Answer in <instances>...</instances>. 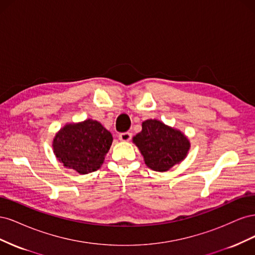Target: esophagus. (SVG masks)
Instances as JSON below:
<instances>
[{
    "label": "esophagus",
    "instance_id": "esophagus-1",
    "mask_svg": "<svg viewBox=\"0 0 255 255\" xmlns=\"http://www.w3.org/2000/svg\"><path fill=\"white\" fill-rule=\"evenodd\" d=\"M130 138H132V134H130L129 132H125V133L119 134V139L121 141H129Z\"/></svg>",
    "mask_w": 255,
    "mask_h": 255
}]
</instances>
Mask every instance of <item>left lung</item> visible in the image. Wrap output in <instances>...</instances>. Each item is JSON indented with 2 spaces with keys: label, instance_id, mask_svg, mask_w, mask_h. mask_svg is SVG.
I'll return each mask as SVG.
<instances>
[{
  "label": "left lung",
  "instance_id": "left-lung-1",
  "mask_svg": "<svg viewBox=\"0 0 255 255\" xmlns=\"http://www.w3.org/2000/svg\"><path fill=\"white\" fill-rule=\"evenodd\" d=\"M133 141L143 155L145 165L159 172L167 171L182 161L190 146L180 130L155 119L142 122V130L133 138Z\"/></svg>",
  "mask_w": 255,
  "mask_h": 255
}]
</instances>
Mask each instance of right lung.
Here are the masks:
<instances>
[{
	"mask_svg": "<svg viewBox=\"0 0 255 255\" xmlns=\"http://www.w3.org/2000/svg\"><path fill=\"white\" fill-rule=\"evenodd\" d=\"M113 136L101 123L88 119L78 125H67L56 134L53 149L65 167L81 174L101 168Z\"/></svg>",
	"mask_w": 255,
	"mask_h": 255,
	"instance_id": "right-lung-1",
	"label": "right lung"
}]
</instances>
